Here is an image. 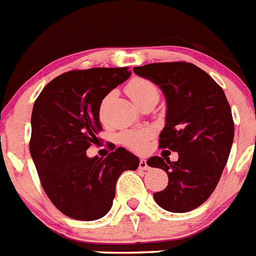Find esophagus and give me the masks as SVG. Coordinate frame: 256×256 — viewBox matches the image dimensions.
Masks as SVG:
<instances>
[{
	"label": "esophagus",
	"instance_id": "1",
	"mask_svg": "<svg viewBox=\"0 0 256 256\" xmlns=\"http://www.w3.org/2000/svg\"><path fill=\"white\" fill-rule=\"evenodd\" d=\"M140 170H148V160H144V158H142V160H140Z\"/></svg>",
	"mask_w": 256,
	"mask_h": 256
}]
</instances>
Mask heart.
I'll use <instances>...</instances> for the list:
<instances>
[{
	"label": "heart",
	"instance_id": "heart-1",
	"mask_svg": "<svg viewBox=\"0 0 256 256\" xmlns=\"http://www.w3.org/2000/svg\"><path fill=\"white\" fill-rule=\"evenodd\" d=\"M126 92L128 96L136 102L138 106L148 100H156L160 98V88L154 82L148 81L146 78L136 77L128 82L126 86ZM112 94H108L104 100L100 102V120L104 118V112L110 100ZM152 136V132L148 128H136V130H124L118 136V140L126 148H132L134 152H144L148 144V140Z\"/></svg>",
	"mask_w": 256,
	"mask_h": 256
}]
</instances>
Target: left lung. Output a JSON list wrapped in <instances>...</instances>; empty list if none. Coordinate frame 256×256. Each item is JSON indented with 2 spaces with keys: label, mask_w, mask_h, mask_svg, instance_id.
<instances>
[{
  "label": "left lung",
  "mask_w": 256,
  "mask_h": 256,
  "mask_svg": "<svg viewBox=\"0 0 256 256\" xmlns=\"http://www.w3.org/2000/svg\"><path fill=\"white\" fill-rule=\"evenodd\" d=\"M134 73L160 86L166 96V124L160 148L178 160L152 156L148 166L166 171L168 187L154 199L164 210L187 212L206 202L218 184L234 140V120L223 88L188 62H158Z\"/></svg>",
  "instance_id": "obj_1"
}]
</instances>
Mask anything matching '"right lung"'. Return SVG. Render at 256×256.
<instances>
[{
  "instance_id": "add662e5",
  "label": "right lung",
  "mask_w": 256,
  "mask_h": 256,
  "mask_svg": "<svg viewBox=\"0 0 256 256\" xmlns=\"http://www.w3.org/2000/svg\"><path fill=\"white\" fill-rule=\"evenodd\" d=\"M130 74L128 68L72 70L50 81L34 102L30 154L46 195L69 218H102L120 175L138 168L140 160L124 148L104 160L86 156L102 130L100 102Z\"/></svg>"
}]
</instances>
